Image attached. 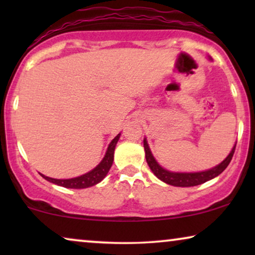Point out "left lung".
I'll return each instance as SVG.
<instances>
[{"instance_id": "1", "label": "left lung", "mask_w": 255, "mask_h": 255, "mask_svg": "<svg viewBox=\"0 0 255 255\" xmlns=\"http://www.w3.org/2000/svg\"><path fill=\"white\" fill-rule=\"evenodd\" d=\"M144 148H145V158H146V161H147V165L149 166V168H151V170L154 173V175L158 177V179L163 181V182L167 184H170V186L194 187V186H198V184L207 182V181L214 179V177L218 176L219 174L224 172V169L229 166V163L231 162L232 156L235 154L236 145L233 146L232 151L228 155V158H226L223 162L219 163L218 166H216L214 168L209 170H204V172H198V173H173V172H169V170L163 169L162 167L155 161V159L153 158L146 139H144Z\"/></svg>"}]
</instances>
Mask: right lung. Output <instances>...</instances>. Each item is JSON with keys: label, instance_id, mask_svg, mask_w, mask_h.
I'll list each match as a JSON object with an SVG mask.
<instances>
[{"label": "right lung", "instance_id": "right-lung-1", "mask_svg": "<svg viewBox=\"0 0 255 255\" xmlns=\"http://www.w3.org/2000/svg\"><path fill=\"white\" fill-rule=\"evenodd\" d=\"M121 133H118L116 137H115L111 142L109 144V147L107 149L106 155L102 161L100 162L99 166H96L93 170H90L89 173L85 174V175L74 177V179H66V180H59V179H52V177L45 176L43 174H40L41 176L44 177L45 180L50 181V182L58 184V186L65 187V188H74V189H82V188H88L92 186H95L99 182H101L106 175L109 172L110 167L113 166L114 161V152L115 147H116V144L120 139Z\"/></svg>", "mask_w": 255, "mask_h": 255}]
</instances>
